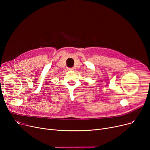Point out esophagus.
Returning a JSON list of instances; mask_svg holds the SVG:
<instances>
[{"mask_svg": "<svg viewBox=\"0 0 150 150\" xmlns=\"http://www.w3.org/2000/svg\"><path fill=\"white\" fill-rule=\"evenodd\" d=\"M68 70H73V68H68Z\"/></svg>", "mask_w": 150, "mask_h": 150, "instance_id": "1", "label": "esophagus"}]
</instances>
